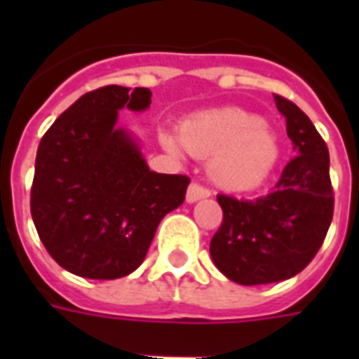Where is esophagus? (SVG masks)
<instances>
[{
    "mask_svg": "<svg viewBox=\"0 0 359 359\" xmlns=\"http://www.w3.org/2000/svg\"><path fill=\"white\" fill-rule=\"evenodd\" d=\"M208 196H211L210 188L202 187V184H198V182H192V184L188 187L187 202L194 203L198 202V200H202V198H208Z\"/></svg>",
    "mask_w": 359,
    "mask_h": 359,
    "instance_id": "obj_1",
    "label": "esophagus"
}]
</instances>
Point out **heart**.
I'll use <instances>...</instances> for the list:
<instances>
[{
  "mask_svg": "<svg viewBox=\"0 0 359 359\" xmlns=\"http://www.w3.org/2000/svg\"><path fill=\"white\" fill-rule=\"evenodd\" d=\"M180 140L161 133L163 146L180 154L210 157V175L231 192L256 190L269 179L280 157L277 134L262 118L241 107L200 111L180 125Z\"/></svg>",
  "mask_w": 359,
  "mask_h": 359,
  "instance_id": "b5f03b06",
  "label": "heart"
}]
</instances>
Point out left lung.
<instances>
[{
    "label": "left lung",
    "instance_id": "left-lung-1",
    "mask_svg": "<svg viewBox=\"0 0 359 359\" xmlns=\"http://www.w3.org/2000/svg\"><path fill=\"white\" fill-rule=\"evenodd\" d=\"M275 103L296 156L267 196H217L223 223L211 238V259L226 278L244 286L298 275L316 257L332 221L327 144L296 103L283 95H275Z\"/></svg>",
    "mask_w": 359,
    "mask_h": 359
}]
</instances>
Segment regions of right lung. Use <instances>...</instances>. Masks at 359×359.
<instances>
[{
	"mask_svg": "<svg viewBox=\"0 0 359 359\" xmlns=\"http://www.w3.org/2000/svg\"><path fill=\"white\" fill-rule=\"evenodd\" d=\"M148 88L103 86L79 97L43 134L30 213L63 269L84 278L138 269L159 221L184 202L187 175L149 171L138 144L117 128L118 109H148Z\"/></svg>",
	"mask_w": 359,
	"mask_h": 359,
	"instance_id": "1",
	"label": "right lung"
}]
</instances>
